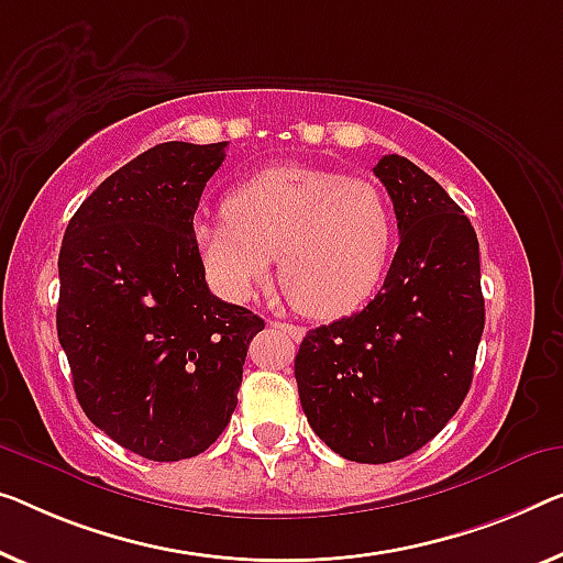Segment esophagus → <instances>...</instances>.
Returning <instances> with one entry per match:
<instances>
[{"instance_id": "34e87169", "label": "esophagus", "mask_w": 563, "mask_h": 563, "mask_svg": "<svg viewBox=\"0 0 563 563\" xmlns=\"http://www.w3.org/2000/svg\"><path fill=\"white\" fill-rule=\"evenodd\" d=\"M271 325L273 329H280L283 333H288L292 341H300L306 335V331L300 329V325H296V323H280V321H271Z\"/></svg>"}]
</instances>
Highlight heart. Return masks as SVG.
I'll return each instance as SVG.
<instances>
[{"label":"heart","mask_w":563,"mask_h":563,"mask_svg":"<svg viewBox=\"0 0 563 563\" xmlns=\"http://www.w3.org/2000/svg\"><path fill=\"white\" fill-rule=\"evenodd\" d=\"M195 242L214 290L228 300L253 298L278 255L292 303L306 316L335 318L379 283L394 217L376 184L288 164L238 184L222 220L199 222Z\"/></svg>","instance_id":"b5f03b06"}]
</instances>
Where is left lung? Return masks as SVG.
Listing matches in <instances>:
<instances>
[{"label": "left lung", "instance_id": "8db88e82", "mask_svg": "<svg viewBox=\"0 0 563 563\" xmlns=\"http://www.w3.org/2000/svg\"><path fill=\"white\" fill-rule=\"evenodd\" d=\"M399 247L358 313L306 333L296 356L300 407L335 455L382 465L430 442L467 397L485 325L477 234L409 158L374 166Z\"/></svg>", "mask_w": 563, "mask_h": 563}]
</instances>
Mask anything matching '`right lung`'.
I'll return each mask as SVG.
<instances>
[{
  "label": "right lung",
  "instance_id": "add662e5",
  "mask_svg": "<svg viewBox=\"0 0 563 563\" xmlns=\"http://www.w3.org/2000/svg\"><path fill=\"white\" fill-rule=\"evenodd\" d=\"M228 141H166L108 176L67 224L57 339L82 412L156 463L195 457L238 407L265 321L205 280L195 212Z\"/></svg>",
  "mask_w": 563,
  "mask_h": 563
}]
</instances>
